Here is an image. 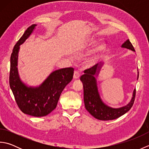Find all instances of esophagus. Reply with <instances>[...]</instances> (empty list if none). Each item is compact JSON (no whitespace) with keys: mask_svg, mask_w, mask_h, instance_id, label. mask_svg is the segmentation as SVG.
<instances>
[{"mask_svg":"<svg viewBox=\"0 0 149 149\" xmlns=\"http://www.w3.org/2000/svg\"><path fill=\"white\" fill-rule=\"evenodd\" d=\"M80 77V74L78 71H75L74 73V79H79Z\"/></svg>","mask_w":149,"mask_h":149,"instance_id":"34e87169","label":"esophagus"}]
</instances>
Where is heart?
Returning a JSON list of instances; mask_svg holds the SVG:
<instances>
[{"label": "heart", "mask_w": 149, "mask_h": 149, "mask_svg": "<svg viewBox=\"0 0 149 149\" xmlns=\"http://www.w3.org/2000/svg\"><path fill=\"white\" fill-rule=\"evenodd\" d=\"M104 47L105 46H104L103 43H99V45L96 47V48L93 50L91 52H90L89 54L88 55L86 60H85V63L88 65L92 64L98 58V56H99V53L104 49Z\"/></svg>", "instance_id": "obj_1"}]
</instances>
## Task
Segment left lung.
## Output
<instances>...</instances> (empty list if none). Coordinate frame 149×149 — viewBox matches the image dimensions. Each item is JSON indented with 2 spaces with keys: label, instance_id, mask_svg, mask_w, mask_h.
Returning a JSON list of instances; mask_svg holds the SVG:
<instances>
[{
  "label": "left lung",
  "instance_id": "left-lung-1",
  "mask_svg": "<svg viewBox=\"0 0 149 149\" xmlns=\"http://www.w3.org/2000/svg\"><path fill=\"white\" fill-rule=\"evenodd\" d=\"M122 48H126L135 51L129 40L122 44ZM103 63H97L92 67L85 70L84 74L81 75V81L83 84L84 102L86 110L95 118L100 120H111L119 118L129 111L133 105L136 95V89L134 90L132 97L127 105L119 108H113L104 104L100 99L98 91L96 76L99 74ZM139 73L138 72V79Z\"/></svg>",
  "mask_w": 149,
  "mask_h": 149
}]
</instances>
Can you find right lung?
<instances>
[{
    "label": "right lung",
    "mask_w": 149,
    "mask_h": 149,
    "mask_svg": "<svg viewBox=\"0 0 149 149\" xmlns=\"http://www.w3.org/2000/svg\"><path fill=\"white\" fill-rule=\"evenodd\" d=\"M36 26L33 24L28 27L14 47L10 59L9 85L22 111L41 117L49 115L56 108L63 90L72 80L74 69L69 67L54 71L37 87L28 86L21 81L17 68L20 45L30 36Z\"/></svg>",
    "instance_id": "1"
}]
</instances>
